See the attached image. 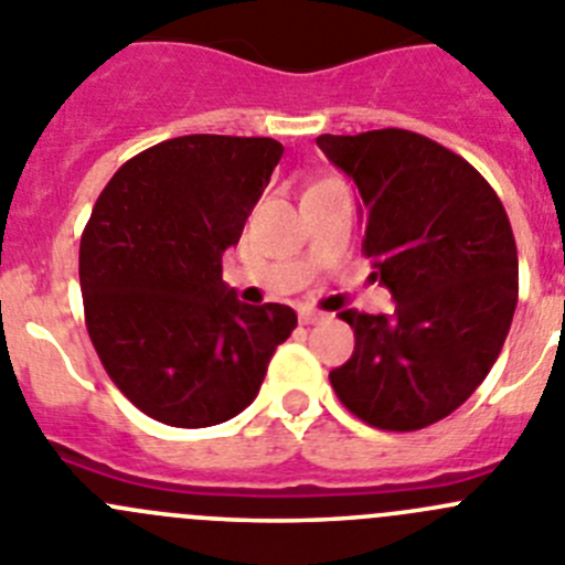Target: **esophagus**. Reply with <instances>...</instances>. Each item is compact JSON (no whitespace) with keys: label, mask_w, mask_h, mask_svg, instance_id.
Here are the masks:
<instances>
[{"label":"esophagus","mask_w":565,"mask_h":565,"mask_svg":"<svg viewBox=\"0 0 565 565\" xmlns=\"http://www.w3.org/2000/svg\"><path fill=\"white\" fill-rule=\"evenodd\" d=\"M326 318H329V315L318 312V309H303V312H300V323H303V326H315V323H320V320H326Z\"/></svg>","instance_id":"esophagus-1"}]
</instances>
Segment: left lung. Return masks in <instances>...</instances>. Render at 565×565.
Wrapping results in <instances>:
<instances>
[{
  "label": "left lung",
  "mask_w": 565,
  "mask_h": 565,
  "mask_svg": "<svg viewBox=\"0 0 565 565\" xmlns=\"http://www.w3.org/2000/svg\"><path fill=\"white\" fill-rule=\"evenodd\" d=\"M365 209L362 250L395 309H345L354 354L329 373L337 398L376 429L415 431L455 413L504 345L519 253L502 200L466 158L402 128L318 136Z\"/></svg>",
  "instance_id": "obj_1"
}]
</instances>
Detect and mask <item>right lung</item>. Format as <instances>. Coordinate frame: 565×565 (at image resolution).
Listing matches in <instances>:
<instances>
[{"label":"right lung","instance_id":"1","mask_svg":"<svg viewBox=\"0 0 565 565\" xmlns=\"http://www.w3.org/2000/svg\"><path fill=\"white\" fill-rule=\"evenodd\" d=\"M284 147L265 136H178L122 163L81 239L88 337L110 382L150 418L203 429L256 398L298 318L250 307L223 253L270 183Z\"/></svg>","mask_w":565,"mask_h":565}]
</instances>
